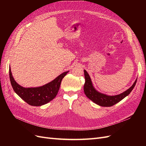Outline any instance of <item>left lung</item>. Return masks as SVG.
Listing matches in <instances>:
<instances>
[{"mask_svg": "<svg viewBox=\"0 0 146 146\" xmlns=\"http://www.w3.org/2000/svg\"><path fill=\"white\" fill-rule=\"evenodd\" d=\"M84 74H85V83L84 85L83 89L85 95L88 98H89L93 102L102 106V107H111V106L115 105L119 102L122 100L133 90L137 81L136 79L133 85L122 93L116 96H108L100 93L95 89L92 85L91 78L86 70H84Z\"/></svg>", "mask_w": 146, "mask_h": 146, "instance_id": "8db88e82", "label": "left lung"}]
</instances>
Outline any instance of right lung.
Masks as SVG:
<instances>
[{"instance_id":"obj_1","label":"right lung","mask_w":146,"mask_h":146,"mask_svg":"<svg viewBox=\"0 0 146 146\" xmlns=\"http://www.w3.org/2000/svg\"><path fill=\"white\" fill-rule=\"evenodd\" d=\"M69 71H66L57 77L54 80L42 86L36 88H24L17 84L9 69L10 79L13 89L25 102L32 106H41L54 99L60 89L61 80Z\"/></svg>"}]
</instances>
